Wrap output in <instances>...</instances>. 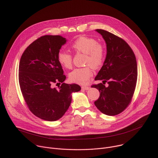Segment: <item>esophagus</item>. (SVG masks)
Instances as JSON below:
<instances>
[{"instance_id": "34e87169", "label": "esophagus", "mask_w": 158, "mask_h": 158, "mask_svg": "<svg viewBox=\"0 0 158 158\" xmlns=\"http://www.w3.org/2000/svg\"><path fill=\"white\" fill-rule=\"evenodd\" d=\"M81 87H82V89H84V90H88V89L90 88V87H89V86H86V85L82 86Z\"/></svg>"}]
</instances>
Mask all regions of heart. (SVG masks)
<instances>
[{"label": "heart", "instance_id": "heart-1", "mask_svg": "<svg viewBox=\"0 0 158 158\" xmlns=\"http://www.w3.org/2000/svg\"><path fill=\"white\" fill-rule=\"evenodd\" d=\"M71 47L75 51L85 54L84 64L88 65L74 69L69 74V78L72 82L79 84H85L93 74L91 65L96 69L103 64L105 59L104 49L96 39L87 37L77 39ZM57 60L65 68H72L73 56L71 54L60 51L57 54Z\"/></svg>", "mask_w": 158, "mask_h": 158}]
</instances>
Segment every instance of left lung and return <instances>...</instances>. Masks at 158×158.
Returning <instances> with one entry per match:
<instances>
[{
	"instance_id": "obj_1",
	"label": "left lung",
	"mask_w": 158,
	"mask_h": 158,
	"mask_svg": "<svg viewBox=\"0 0 158 158\" xmlns=\"http://www.w3.org/2000/svg\"><path fill=\"white\" fill-rule=\"evenodd\" d=\"M107 46L104 63L95 77L102 83L92 85L99 89L100 96L95 106L103 114L118 115L131 103L138 77L136 56L129 44L122 38L102 29H96ZM107 82L108 86L104 85Z\"/></svg>"
}]
</instances>
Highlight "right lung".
I'll list each match as a JSON object with an SVG mask.
<instances>
[{"label":"right lung","instance_id":"obj_1","mask_svg":"<svg viewBox=\"0 0 158 158\" xmlns=\"http://www.w3.org/2000/svg\"><path fill=\"white\" fill-rule=\"evenodd\" d=\"M66 42L60 35H44L22 54L19 67V82L29 109L35 116L48 121L62 118L70 106L73 92L81 90L76 84L64 83L66 77L57 54ZM62 83L58 88L53 83Z\"/></svg>","mask_w":158,"mask_h":158}]
</instances>
